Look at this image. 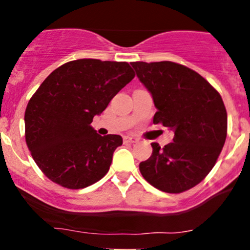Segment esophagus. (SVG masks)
I'll use <instances>...</instances> for the list:
<instances>
[{"label": "esophagus", "instance_id": "esophagus-1", "mask_svg": "<svg viewBox=\"0 0 250 250\" xmlns=\"http://www.w3.org/2000/svg\"><path fill=\"white\" fill-rule=\"evenodd\" d=\"M123 141L125 143H136L139 141V139H136V137H133V136H125V139H123Z\"/></svg>", "mask_w": 250, "mask_h": 250}]
</instances>
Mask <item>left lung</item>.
<instances>
[{
  "label": "left lung",
  "mask_w": 250,
  "mask_h": 250,
  "mask_svg": "<svg viewBox=\"0 0 250 250\" xmlns=\"http://www.w3.org/2000/svg\"><path fill=\"white\" fill-rule=\"evenodd\" d=\"M141 83L153 96L154 123L174 131L173 142L140 163L151 186L177 194L195 187L213 169L227 137L222 97L196 71L170 61L131 62Z\"/></svg>",
  "instance_id": "1"
}]
</instances>
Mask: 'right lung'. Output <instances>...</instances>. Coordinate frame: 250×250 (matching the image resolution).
Listing matches in <instances>:
<instances>
[{
	"mask_svg": "<svg viewBox=\"0 0 250 250\" xmlns=\"http://www.w3.org/2000/svg\"><path fill=\"white\" fill-rule=\"evenodd\" d=\"M134 77L127 62L81 59L42 82L25 109V142L48 179L81 189L108 173L122 137L101 136L90 123Z\"/></svg>",
	"mask_w": 250,
	"mask_h": 250,
	"instance_id": "obj_1",
	"label": "right lung"
}]
</instances>
